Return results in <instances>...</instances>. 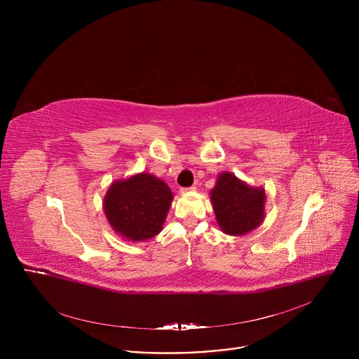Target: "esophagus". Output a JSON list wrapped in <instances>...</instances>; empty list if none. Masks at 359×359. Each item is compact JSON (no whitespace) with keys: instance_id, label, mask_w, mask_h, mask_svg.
Masks as SVG:
<instances>
[{"instance_id":"esophagus-1","label":"esophagus","mask_w":359,"mask_h":359,"mask_svg":"<svg viewBox=\"0 0 359 359\" xmlns=\"http://www.w3.org/2000/svg\"><path fill=\"white\" fill-rule=\"evenodd\" d=\"M196 190V184H193V186H190V187H182L180 189V191H183V193H186V191H194Z\"/></svg>"}]
</instances>
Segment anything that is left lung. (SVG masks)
I'll list each match as a JSON object with an SVG mask.
<instances>
[{
  "mask_svg": "<svg viewBox=\"0 0 359 359\" xmlns=\"http://www.w3.org/2000/svg\"><path fill=\"white\" fill-rule=\"evenodd\" d=\"M212 203L219 226L226 234L241 236L262 224L264 219V189H254L226 172L212 190Z\"/></svg>",
  "mask_w": 359,
  "mask_h": 359,
  "instance_id": "8db88e82",
  "label": "left lung"
}]
</instances>
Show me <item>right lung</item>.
Returning <instances> with one entry per match:
<instances>
[{
  "instance_id": "right-lung-1",
  "label": "right lung",
  "mask_w": 359,
  "mask_h": 359,
  "mask_svg": "<svg viewBox=\"0 0 359 359\" xmlns=\"http://www.w3.org/2000/svg\"><path fill=\"white\" fill-rule=\"evenodd\" d=\"M172 200V190L165 182L140 173L112 183L104 208L116 233L132 241H144L161 233Z\"/></svg>"
}]
</instances>
